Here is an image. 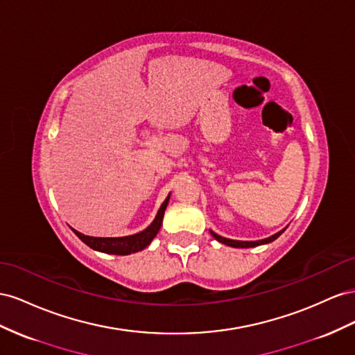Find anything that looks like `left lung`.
<instances>
[{
    "mask_svg": "<svg viewBox=\"0 0 355 355\" xmlns=\"http://www.w3.org/2000/svg\"><path fill=\"white\" fill-rule=\"evenodd\" d=\"M284 230H286V229H284ZM284 230H279L278 234L272 235V236H269V238H266V239H261V241H234V239L223 238V236L217 235L216 232H212V230H209V232H211L212 238H216L218 242H221V244L229 245V247H234V248H251V247H257V245H263V244H269V242L275 241Z\"/></svg>",
    "mask_w": 355,
    "mask_h": 355,
    "instance_id": "1",
    "label": "left lung"
}]
</instances>
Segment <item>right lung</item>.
Masks as SVG:
<instances>
[{"instance_id": "obj_1", "label": "right lung", "mask_w": 355, "mask_h": 355, "mask_svg": "<svg viewBox=\"0 0 355 355\" xmlns=\"http://www.w3.org/2000/svg\"><path fill=\"white\" fill-rule=\"evenodd\" d=\"M169 196L171 193L166 196L164 204L160 205L155 220L151 221L144 230L138 232L135 235L119 236V238H98V236H87V235L80 234V232H77L76 229H73V232L85 242L87 247H90L95 251L107 252V254H117V256L132 254V252H138L141 250H144L146 247H148L151 244V241H153L155 236L157 235V232L160 230V226H162V221H164V214L168 207Z\"/></svg>"}]
</instances>
